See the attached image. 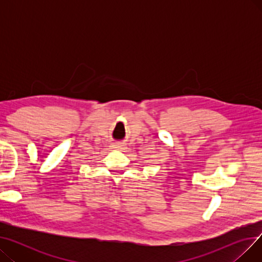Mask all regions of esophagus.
I'll use <instances>...</instances> for the list:
<instances>
[{"instance_id": "obj_1", "label": "esophagus", "mask_w": 262, "mask_h": 262, "mask_svg": "<svg viewBox=\"0 0 262 262\" xmlns=\"http://www.w3.org/2000/svg\"><path fill=\"white\" fill-rule=\"evenodd\" d=\"M114 147H115L116 149H120V150L123 148V147H122V145H119V144H116V145H114Z\"/></svg>"}]
</instances>
